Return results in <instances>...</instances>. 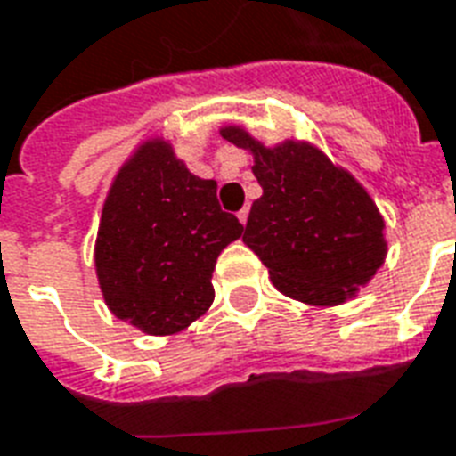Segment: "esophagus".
Returning a JSON list of instances; mask_svg holds the SVG:
<instances>
[{
    "label": "esophagus",
    "mask_w": 456,
    "mask_h": 456,
    "mask_svg": "<svg viewBox=\"0 0 456 456\" xmlns=\"http://www.w3.org/2000/svg\"><path fill=\"white\" fill-rule=\"evenodd\" d=\"M238 218H240V224L245 225L247 218H249V207H242V209L238 211Z\"/></svg>",
    "instance_id": "34e87169"
}]
</instances>
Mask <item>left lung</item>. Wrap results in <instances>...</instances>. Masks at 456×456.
Returning a JSON list of instances; mask_svg holds the SVG:
<instances>
[{
  "label": "left lung",
  "mask_w": 456,
  "mask_h": 456,
  "mask_svg": "<svg viewBox=\"0 0 456 456\" xmlns=\"http://www.w3.org/2000/svg\"><path fill=\"white\" fill-rule=\"evenodd\" d=\"M221 135L254 154L264 195L254 200L242 242L273 285L316 306L354 297L387 254L386 221L369 192L309 142L264 147L240 126H225Z\"/></svg>",
  "instance_id": "8db88e82"
}]
</instances>
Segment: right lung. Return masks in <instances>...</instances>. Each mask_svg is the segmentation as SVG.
Listing matches in <instances>:
<instances>
[{
    "instance_id": "obj_1",
    "label": "right lung",
    "mask_w": 456,
    "mask_h": 456,
    "mask_svg": "<svg viewBox=\"0 0 456 456\" xmlns=\"http://www.w3.org/2000/svg\"><path fill=\"white\" fill-rule=\"evenodd\" d=\"M240 235L216 180L192 175L166 140L140 144L102 209L94 266L104 302L147 335L178 333L211 306L218 254Z\"/></svg>"
}]
</instances>
